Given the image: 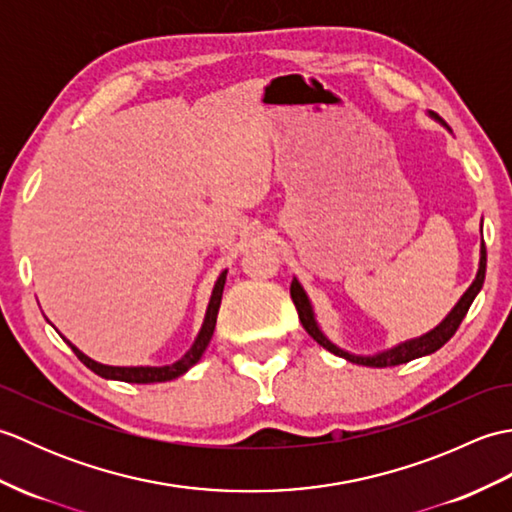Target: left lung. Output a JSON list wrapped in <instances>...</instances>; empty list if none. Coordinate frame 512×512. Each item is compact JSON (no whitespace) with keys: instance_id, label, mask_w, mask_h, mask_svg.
Returning <instances> with one entry per match:
<instances>
[{"instance_id":"left-lung-1","label":"left lung","mask_w":512,"mask_h":512,"mask_svg":"<svg viewBox=\"0 0 512 512\" xmlns=\"http://www.w3.org/2000/svg\"><path fill=\"white\" fill-rule=\"evenodd\" d=\"M433 118H438L436 114H431ZM438 121L442 123V118H438ZM484 277H486V246H484V239H482V248H480V270H477V277L473 284L469 286V290L464 292L462 299L455 303V308L447 314V319H444L438 328H433L431 332L422 334L420 339H411V341H405L400 343L396 347H391V350L387 352H380V354H374V356H356V354H350L341 350V347H336L332 341H328V336H325L321 330L317 321H314V312H312V306H310V299L306 295V290L301 288V284L297 279H292L290 284V297L292 301H295V308L299 312V321L303 328H306V332L312 336L314 341H317L319 345H323L325 350L345 358V361L350 363H356V365H367V367H394V365H402V363H409L413 361V358H420V356H427V354H433L436 350H440V347L447 343L451 336L458 332L462 319L466 317V312H469L473 299L477 297V292L482 290L484 286Z\"/></svg>"}]
</instances>
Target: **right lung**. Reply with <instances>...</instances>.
<instances>
[{
  "label": "right lung",
  "instance_id": "1",
  "mask_svg": "<svg viewBox=\"0 0 512 512\" xmlns=\"http://www.w3.org/2000/svg\"><path fill=\"white\" fill-rule=\"evenodd\" d=\"M224 284H226V270L215 281L213 295H211V301H209V308H206V317H204L198 339H195V343L191 345V350L184 354L180 361L171 363V365H162V367H112V365H101V363L92 361L90 356H85L81 350H76V347L68 339H63V341L72 347V352L76 354V358H79V361L85 367H90L94 374H99L103 378L123 380V383H165V380H173V378L182 376L184 372H189V369L202 358L206 345H209L213 330H215L217 310H220V303H222Z\"/></svg>",
  "mask_w": 512,
  "mask_h": 512
}]
</instances>
